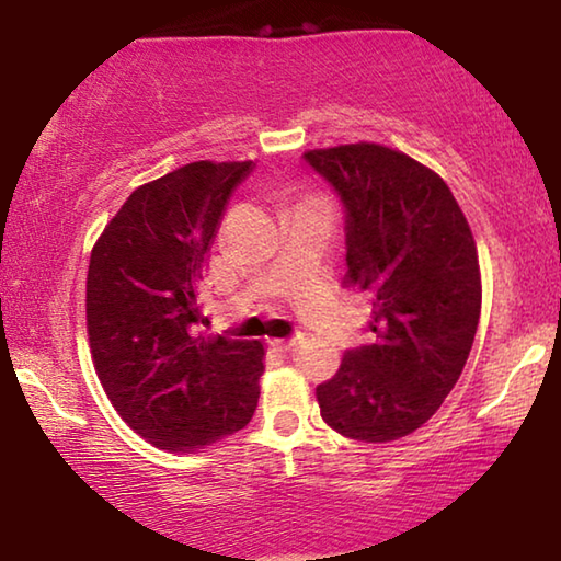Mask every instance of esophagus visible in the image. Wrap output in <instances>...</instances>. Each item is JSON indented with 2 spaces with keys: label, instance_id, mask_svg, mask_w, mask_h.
I'll return each instance as SVG.
<instances>
[{
  "label": "esophagus",
  "instance_id": "obj_1",
  "mask_svg": "<svg viewBox=\"0 0 561 561\" xmlns=\"http://www.w3.org/2000/svg\"><path fill=\"white\" fill-rule=\"evenodd\" d=\"M294 344H297V339H272V341H270V346L279 348V351H287V348H291Z\"/></svg>",
  "mask_w": 561,
  "mask_h": 561
}]
</instances>
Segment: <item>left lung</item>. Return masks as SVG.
Masks as SVG:
<instances>
[{
    "label": "left lung",
    "mask_w": 561,
    "mask_h": 561,
    "mask_svg": "<svg viewBox=\"0 0 561 561\" xmlns=\"http://www.w3.org/2000/svg\"><path fill=\"white\" fill-rule=\"evenodd\" d=\"M346 210V287L374 294V344L348 348L317 386L336 433L388 443L438 411L480 321L478 247L445 180L378 144L307 150Z\"/></svg>",
    "instance_id": "obj_1"
}]
</instances>
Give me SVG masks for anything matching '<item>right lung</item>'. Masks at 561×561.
<instances>
[{
    "mask_svg": "<svg viewBox=\"0 0 561 561\" xmlns=\"http://www.w3.org/2000/svg\"><path fill=\"white\" fill-rule=\"evenodd\" d=\"M244 163L197 160L133 190L93 244L87 329L101 386L140 438L190 453L252 421L264 346L205 336L207 250Z\"/></svg>",
    "mask_w": 561,
    "mask_h": 561,
    "instance_id": "obj_1",
    "label": "right lung"
}]
</instances>
